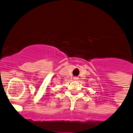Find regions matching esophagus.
<instances>
[{
	"mask_svg": "<svg viewBox=\"0 0 133 133\" xmlns=\"http://www.w3.org/2000/svg\"><path fill=\"white\" fill-rule=\"evenodd\" d=\"M78 77H77V76H74V80H78Z\"/></svg>",
	"mask_w": 133,
	"mask_h": 133,
	"instance_id": "esophagus-1",
	"label": "esophagus"
}]
</instances>
